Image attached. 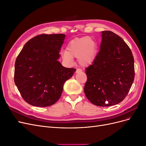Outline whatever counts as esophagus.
Segmentation results:
<instances>
[{
	"label": "esophagus",
	"mask_w": 146,
	"mask_h": 146,
	"mask_svg": "<svg viewBox=\"0 0 146 146\" xmlns=\"http://www.w3.org/2000/svg\"><path fill=\"white\" fill-rule=\"evenodd\" d=\"M82 72V70L80 69H77L76 70V73H80Z\"/></svg>",
	"instance_id": "1"
}]
</instances>
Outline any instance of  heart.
Instances as JSON below:
<instances>
[{
	"mask_svg": "<svg viewBox=\"0 0 146 146\" xmlns=\"http://www.w3.org/2000/svg\"><path fill=\"white\" fill-rule=\"evenodd\" d=\"M97 52V44L90 37L75 38L69 42L66 50L61 53L63 60L71 63L72 57H76L78 63L83 66H87L93 62Z\"/></svg>",
	"mask_w": 146,
	"mask_h": 146,
	"instance_id": "obj_1",
	"label": "heart"
}]
</instances>
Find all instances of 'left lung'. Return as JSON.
<instances>
[{"mask_svg": "<svg viewBox=\"0 0 146 146\" xmlns=\"http://www.w3.org/2000/svg\"><path fill=\"white\" fill-rule=\"evenodd\" d=\"M100 50L86 69L84 92L92 104L109 107L122 102L135 77L134 59L129 47L117 35L103 31Z\"/></svg>", "mask_w": 146, "mask_h": 146, "instance_id": "1", "label": "left lung"}]
</instances>
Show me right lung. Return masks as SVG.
I'll return each instance as SVG.
<instances>
[{
	"mask_svg": "<svg viewBox=\"0 0 146 146\" xmlns=\"http://www.w3.org/2000/svg\"><path fill=\"white\" fill-rule=\"evenodd\" d=\"M64 34L40 35L25 43L16 60L15 83L25 102L44 107L54 104L76 69L58 61Z\"/></svg>",
	"mask_w": 146,
	"mask_h": 146,
	"instance_id": "1",
	"label": "right lung"
}]
</instances>
